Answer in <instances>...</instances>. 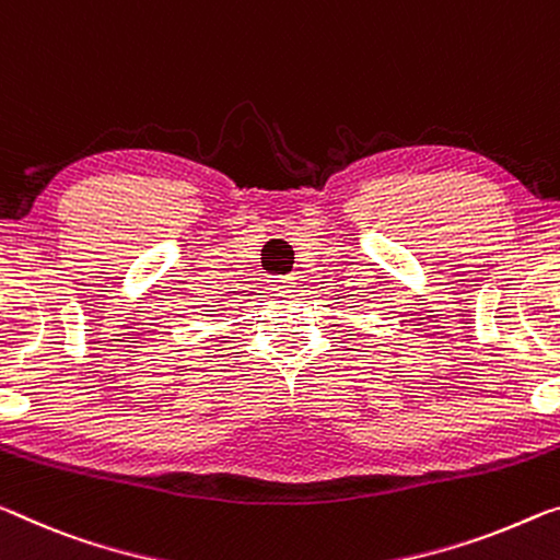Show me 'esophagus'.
Segmentation results:
<instances>
[{"instance_id":"obj_1","label":"esophagus","mask_w":560,"mask_h":560,"mask_svg":"<svg viewBox=\"0 0 560 560\" xmlns=\"http://www.w3.org/2000/svg\"><path fill=\"white\" fill-rule=\"evenodd\" d=\"M294 283H296L294 273H287V277H271L273 291H289V289H294Z\"/></svg>"}]
</instances>
